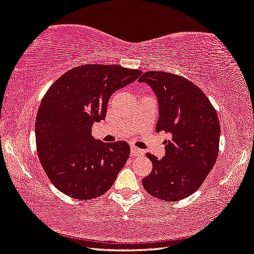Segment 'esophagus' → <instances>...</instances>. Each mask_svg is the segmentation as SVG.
Listing matches in <instances>:
<instances>
[{
  "mask_svg": "<svg viewBox=\"0 0 254 254\" xmlns=\"http://www.w3.org/2000/svg\"><path fill=\"white\" fill-rule=\"evenodd\" d=\"M144 154V151L142 150V149H139L136 148L135 146H131V156H142Z\"/></svg>",
  "mask_w": 254,
  "mask_h": 254,
  "instance_id": "obj_1",
  "label": "esophagus"
}]
</instances>
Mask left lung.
<instances>
[{
    "instance_id": "obj_1",
    "label": "left lung",
    "mask_w": 254,
    "mask_h": 254,
    "mask_svg": "<svg viewBox=\"0 0 254 254\" xmlns=\"http://www.w3.org/2000/svg\"><path fill=\"white\" fill-rule=\"evenodd\" d=\"M140 82L152 88L158 98L156 131L171 133L165 156L147 154L152 171L142 180L149 194L179 201L194 193L206 180L218 157L220 124L216 110L198 86L174 73L148 71Z\"/></svg>"
}]
</instances>
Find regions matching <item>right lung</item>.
Returning <instances> with one entry per match:
<instances>
[{
	"label": "right lung",
	"mask_w": 254,
	"mask_h": 254,
	"mask_svg": "<svg viewBox=\"0 0 254 254\" xmlns=\"http://www.w3.org/2000/svg\"><path fill=\"white\" fill-rule=\"evenodd\" d=\"M140 74L114 64H84L60 76L44 95L36 116V147L48 179L64 194L90 200L115 182L130 146L96 140L91 127L106 118L113 92Z\"/></svg>",
	"instance_id": "add662e5"
}]
</instances>
